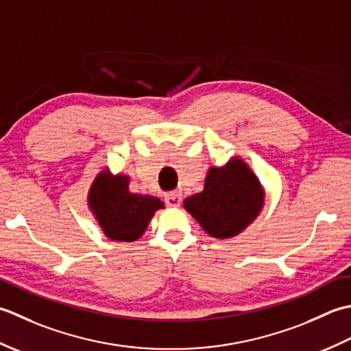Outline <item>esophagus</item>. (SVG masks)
<instances>
[{
	"mask_svg": "<svg viewBox=\"0 0 351 351\" xmlns=\"http://www.w3.org/2000/svg\"><path fill=\"white\" fill-rule=\"evenodd\" d=\"M165 203L168 207H180L182 204V194L180 192H173V194L167 195Z\"/></svg>",
	"mask_w": 351,
	"mask_h": 351,
	"instance_id": "obj_1",
	"label": "esophagus"
}]
</instances>
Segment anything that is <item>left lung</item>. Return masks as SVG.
<instances>
[{
	"label": "left lung",
	"mask_w": 351,
	"mask_h": 351,
	"mask_svg": "<svg viewBox=\"0 0 351 351\" xmlns=\"http://www.w3.org/2000/svg\"><path fill=\"white\" fill-rule=\"evenodd\" d=\"M184 209L213 238H232L252 223L263 206V191L244 162L210 168L204 189L184 199Z\"/></svg>",
	"instance_id": "1"
}]
</instances>
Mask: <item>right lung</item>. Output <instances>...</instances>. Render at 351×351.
Instances as JSON below:
<instances>
[{
  "label": "right lung",
  "mask_w": 351,
  "mask_h": 351,
  "mask_svg": "<svg viewBox=\"0 0 351 351\" xmlns=\"http://www.w3.org/2000/svg\"><path fill=\"white\" fill-rule=\"evenodd\" d=\"M89 206L107 238L132 242L145 232L149 219L163 203L149 195L130 194L128 177L103 171L90 188Z\"/></svg>",
  "instance_id": "obj_1"
}]
</instances>
